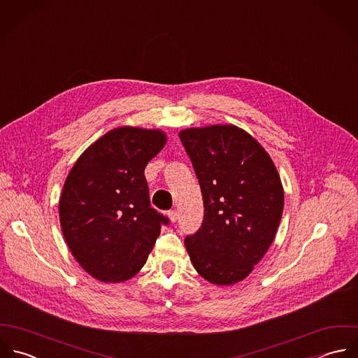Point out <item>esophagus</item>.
<instances>
[{
  "label": "esophagus",
  "instance_id": "esophagus-1",
  "mask_svg": "<svg viewBox=\"0 0 358 358\" xmlns=\"http://www.w3.org/2000/svg\"><path fill=\"white\" fill-rule=\"evenodd\" d=\"M168 217H169L171 222H176V221H178V211H176V210H171V211L168 213Z\"/></svg>",
  "mask_w": 358,
  "mask_h": 358
}]
</instances>
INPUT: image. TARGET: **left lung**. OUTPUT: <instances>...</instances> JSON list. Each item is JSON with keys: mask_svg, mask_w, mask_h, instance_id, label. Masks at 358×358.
Here are the masks:
<instances>
[{"mask_svg": "<svg viewBox=\"0 0 358 358\" xmlns=\"http://www.w3.org/2000/svg\"><path fill=\"white\" fill-rule=\"evenodd\" d=\"M199 179L204 220L185 245L196 271L218 286L250 275L276 235L283 186L264 147L235 124L180 130Z\"/></svg>", "mask_w": 358, "mask_h": 358, "instance_id": "obj_1", "label": "left lung"}]
</instances>
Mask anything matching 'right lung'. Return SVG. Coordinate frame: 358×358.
Returning <instances> with one entry per match:
<instances>
[{"instance_id":"right-lung-1","label":"right lung","mask_w":358,"mask_h":358,"mask_svg":"<svg viewBox=\"0 0 358 358\" xmlns=\"http://www.w3.org/2000/svg\"><path fill=\"white\" fill-rule=\"evenodd\" d=\"M159 129L120 126L78 158L59 197V222L79 265L101 282L133 278L145 264L161 225L148 199L145 165L164 148Z\"/></svg>"}]
</instances>
